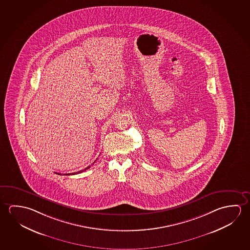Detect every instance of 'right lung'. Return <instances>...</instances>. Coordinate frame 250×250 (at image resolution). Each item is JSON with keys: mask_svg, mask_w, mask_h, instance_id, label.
Instances as JSON below:
<instances>
[{"mask_svg": "<svg viewBox=\"0 0 250 250\" xmlns=\"http://www.w3.org/2000/svg\"><path fill=\"white\" fill-rule=\"evenodd\" d=\"M95 162H93V164H94ZM90 167V166H89V167H87L84 168V169H83V170H81V171H78V172H72V173H65V175H74V174H78V173H80V172H84V171H86L87 169H89V168ZM58 174H59V175H61V173H58Z\"/></svg>", "mask_w": 250, "mask_h": 250, "instance_id": "obj_1", "label": "right lung"}]
</instances>
